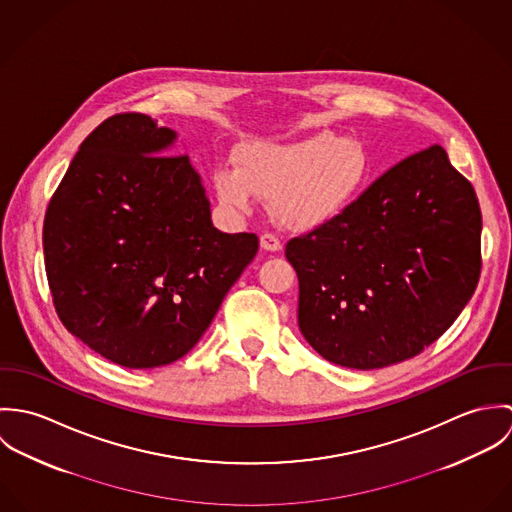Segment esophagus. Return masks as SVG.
Returning <instances> with one entry per match:
<instances>
[{
	"label": "esophagus",
	"instance_id": "34e87169",
	"mask_svg": "<svg viewBox=\"0 0 512 512\" xmlns=\"http://www.w3.org/2000/svg\"><path fill=\"white\" fill-rule=\"evenodd\" d=\"M260 246H262L264 250H270V252H278V250H282V242H280V238H278L276 234H272V232H264V234L260 236Z\"/></svg>",
	"mask_w": 512,
	"mask_h": 512
}]
</instances>
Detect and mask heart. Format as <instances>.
Instances as JSON below:
<instances>
[{
  "mask_svg": "<svg viewBox=\"0 0 512 512\" xmlns=\"http://www.w3.org/2000/svg\"><path fill=\"white\" fill-rule=\"evenodd\" d=\"M242 169L219 165L213 183L220 203L248 213L258 195L272 197L276 217L311 226L337 215L359 189L365 153L351 140L317 134L292 144H260L240 153Z\"/></svg>",
  "mask_w": 512,
  "mask_h": 512,
  "instance_id": "obj_1",
  "label": "heart"
}]
</instances>
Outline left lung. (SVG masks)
I'll list each match as a JSON object with an SVG mask.
<instances>
[{"label":"left lung","instance_id":"8db88e82","mask_svg":"<svg viewBox=\"0 0 512 512\" xmlns=\"http://www.w3.org/2000/svg\"><path fill=\"white\" fill-rule=\"evenodd\" d=\"M297 323L329 363L372 370L420 355L481 276V209L441 146L382 173L339 215L286 244Z\"/></svg>","mask_w":512,"mask_h":512}]
</instances>
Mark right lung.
Wrapping results in <instances>:
<instances>
[{
  "instance_id": "obj_1",
  "label": "right lung",
  "mask_w": 512,
  "mask_h": 512,
  "mask_svg": "<svg viewBox=\"0 0 512 512\" xmlns=\"http://www.w3.org/2000/svg\"><path fill=\"white\" fill-rule=\"evenodd\" d=\"M175 132L146 114L104 120L76 151L45 213L43 250L63 325L104 359L155 368L187 355L258 252L213 226Z\"/></svg>"
}]
</instances>
